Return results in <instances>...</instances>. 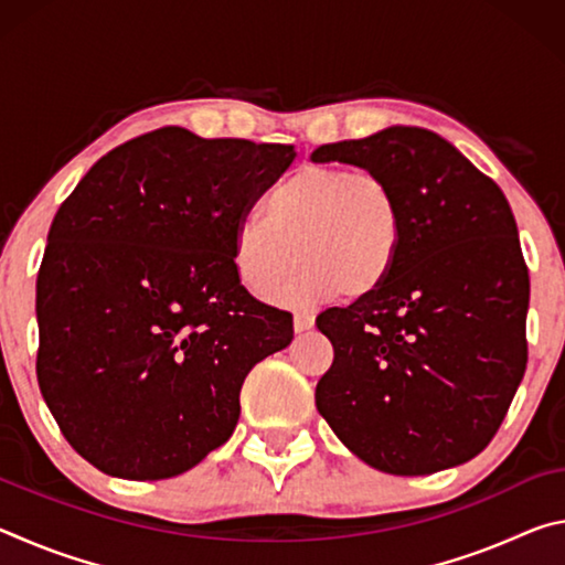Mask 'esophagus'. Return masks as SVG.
<instances>
[{
  "label": "esophagus",
  "instance_id": "esophagus-1",
  "mask_svg": "<svg viewBox=\"0 0 565 565\" xmlns=\"http://www.w3.org/2000/svg\"><path fill=\"white\" fill-rule=\"evenodd\" d=\"M313 327V311H296L294 313V329L296 331H306V329H311Z\"/></svg>",
  "mask_w": 565,
  "mask_h": 565
}]
</instances>
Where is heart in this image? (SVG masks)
<instances>
[{"mask_svg": "<svg viewBox=\"0 0 565 565\" xmlns=\"http://www.w3.org/2000/svg\"><path fill=\"white\" fill-rule=\"evenodd\" d=\"M406 246L398 191L376 171L303 164L269 194L266 214H244L232 264L248 291L269 296L303 262L281 299H369L394 276Z\"/></svg>", "mask_w": 565, "mask_h": 565, "instance_id": "heart-1", "label": "heart"}]
</instances>
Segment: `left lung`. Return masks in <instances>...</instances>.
Listing matches in <instances>:
<instances>
[{
	"label": "left lung",
	"instance_id": "left-lung-1",
	"mask_svg": "<svg viewBox=\"0 0 565 565\" xmlns=\"http://www.w3.org/2000/svg\"><path fill=\"white\" fill-rule=\"evenodd\" d=\"M311 159L376 171L406 214L384 289L317 317L333 347L317 408L379 471L424 476L471 461L499 431L529 361V266L503 191L418 127L323 145Z\"/></svg>",
	"mask_w": 565,
	"mask_h": 565
}]
</instances>
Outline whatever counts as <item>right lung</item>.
Here are the masks:
<instances>
[{
  "mask_svg": "<svg viewBox=\"0 0 565 565\" xmlns=\"http://www.w3.org/2000/svg\"><path fill=\"white\" fill-rule=\"evenodd\" d=\"M294 157L164 127L111 149L62 202L36 276V379L99 471H189L234 434L248 371L291 343V313L238 281L232 232Z\"/></svg>",
  "mask_w": 565,
  "mask_h": 565,
  "instance_id": "add662e5",
  "label": "right lung"
}]
</instances>
